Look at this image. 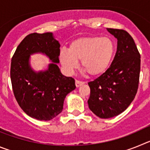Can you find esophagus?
<instances>
[{"label":"esophagus","mask_w":150,"mask_h":150,"mask_svg":"<svg viewBox=\"0 0 150 150\" xmlns=\"http://www.w3.org/2000/svg\"><path fill=\"white\" fill-rule=\"evenodd\" d=\"M75 83H76V87H79V86H82V85L84 84L85 82L79 81V80H77V79H76V82H75Z\"/></svg>","instance_id":"1"}]
</instances>
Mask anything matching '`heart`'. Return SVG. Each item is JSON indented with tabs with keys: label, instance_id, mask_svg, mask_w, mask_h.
Listing matches in <instances>:
<instances>
[{
	"label": "heart",
	"instance_id": "obj_1",
	"mask_svg": "<svg viewBox=\"0 0 150 150\" xmlns=\"http://www.w3.org/2000/svg\"><path fill=\"white\" fill-rule=\"evenodd\" d=\"M115 50L114 42L108 37H83L74 40L68 50H62L59 59L68 74L78 67V61L80 60L83 70L90 76H97L104 74L109 67Z\"/></svg>",
	"mask_w": 150,
	"mask_h": 150
}]
</instances>
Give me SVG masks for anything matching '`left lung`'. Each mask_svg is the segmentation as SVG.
<instances>
[{
	"instance_id": "left-lung-1",
	"label": "left lung",
	"mask_w": 150,
	"mask_h": 150,
	"mask_svg": "<svg viewBox=\"0 0 150 150\" xmlns=\"http://www.w3.org/2000/svg\"><path fill=\"white\" fill-rule=\"evenodd\" d=\"M117 38V50L111 65L88 83L89 109L98 117L118 116L128 108L138 89L140 55L132 37L122 29L107 28Z\"/></svg>"
}]
</instances>
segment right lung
<instances>
[{
	"instance_id": "1",
	"label": "right lung",
	"mask_w": 150,
	"mask_h": 150,
	"mask_svg": "<svg viewBox=\"0 0 150 150\" xmlns=\"http://www.w3.org/2000/svg\"><path fill=\"white\" fill-rule=\"evenodd\" d=\"M46 54L54 63L44 72L35 73L28 64L34 52ZM60 44L50 32L32 33L22 40L12 57L10 78L13 94L22 110L38 120H52L62 112L64 100L76 88L72 77L62 75L59 63Z\"/></svg>"
}]
</instances>
